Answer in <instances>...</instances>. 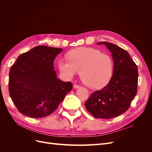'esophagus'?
Here are the masks:
<instances>
[{
  "instance_id": "34e87169",
  "label": "esophagus",
  "mask_w": 152,
  "mask_h": 152,
  "mask_svg": "<svg viewBox=\"0 0 152 152\" xmlns=\"http://www.w3.org/2000/svg\"><path fill=\"white\" fill-rule=\"evenodd\" d=\"M73 87H74V88H75V89H77V88H79V87H80V86L77 85V84H74V85H73Z\"/></svg>"
}]
</instances>
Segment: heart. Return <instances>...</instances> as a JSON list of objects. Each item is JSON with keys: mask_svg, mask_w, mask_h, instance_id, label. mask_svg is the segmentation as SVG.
I'll list each match as a JSON object with an SVG mask.
<instances>
[{"mask_svg": "<svg viewBox=\"0 0 152 152\" xmlns=\"http://www.w3.org/2000/svg\"><path fill=\"white\" fill-rule=\"evenodd\" d=\"M61 59L58 67L62 75L72 79L80 72V78L91 88L98 89L107 84L112 78L114 63L112 58L100 50L90 48L75 49Z\"/></svg>", "mask_w": 152, "mask_h": 152, "instance_id": "heart-1", "label": "heart"}]
</instances>
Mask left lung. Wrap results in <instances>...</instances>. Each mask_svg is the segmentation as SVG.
<instances>
[{"label":"left lung","instance_id":"1","mask_svg":"<svg viewBox=\"0 0 152 152\" xmlns=\"http://www.w3.org/2000/svg\"><path fill=\"white\" fill-rule=\"evenodd\" d=\"M96 44L106 45L112 53L113 73L108 84L92 93L85 106L94 117L109 119L119 116L130 107L137 94L138 70L126 50L108 42Z\"/></svg>","mask_w":152,"mask_h":152}]
</instances>
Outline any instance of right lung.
I'll return each mask as SVG.
<instances>
[{"instance_id":"obj_1","label":"right lung","mask_w":152,"mask_h":152,"mask_svg":"<svg viewBox=\"0 0 152 152\" xmlns=\"http://www.w3.org/2000/svg\"><path fill=\"white\" fill-rule=\"evenodd\" d=\"M61 48L39 45L18 56L11 66L9 92L21 113L42 118L56 110L72 89L70 82L58 79L53 61Z\"/></svg>"}]
</instances>
